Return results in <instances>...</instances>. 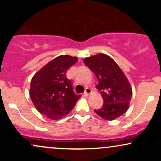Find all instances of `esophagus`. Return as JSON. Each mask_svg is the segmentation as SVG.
I'll return each instance as SVG.
<instances>
[{"mask_svg": "<svg viewBox=\"0 0 161 161\" xmlns=\"http://www.w3.org/2000/svg\"><path fill=\"white\" fill-rule=\"evenodd\" d=\"M92 91L91 88H87L86 89V91H85V92H84V95H85V96H88L90 94L92 93Z\"/></svg>", "mask_w": 161, "mask_h": 161, "instance_id": "obj_1", "label": "esophagus"}]
</instances>
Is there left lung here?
<instances>
[{"instance_id":"left-lung-1","label":"left lung","mask_w":161,"mask_h":161,"mask_svg":"<svg viewBox=\"0 0 161 161\" xmlns=\"http://www.w3.org/2000/svg\"><path fill=\"white\" fill-rule=\"evenodd\" d=\"M84 64L98 80L96 88L104 100L102 108L95 110L106 120H114L126 112L132 97V87L117 64L104 53L87 57Z\"/></svg>"}]
</instances>
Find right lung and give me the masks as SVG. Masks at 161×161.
I'll list each match as a JSON object with an SVG mask.
<instances>
[{
  "label": "right lung",
  "instance_id": "obj_1",
  "mask_svg": "<svg viewBox=\"0 0 161 161\" xmlns=\"http://www.w3.org/2000/svg\"><path fill=\"white\" fill-rule=\"evenodd\" d=\"M69 55L57 57L37 72L30 84L31 99L37 110L48 119H60L73 110L81 95H76L66 71L77 61Z\"/></svg>",
  "mask_w": 161,
  "mask_h": 161
}]
</instances>
